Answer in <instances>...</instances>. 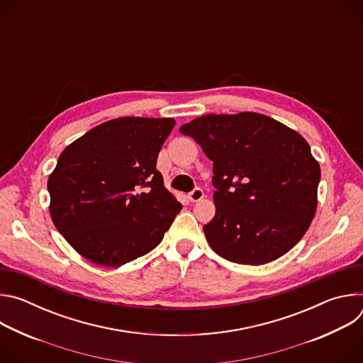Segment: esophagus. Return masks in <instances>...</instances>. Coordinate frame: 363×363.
<instances>
[{
  "mask_svg": "<svg viewBox=\"0 0 363 363\" xmlns=\"http://www.w3.org/2000/svg\"><path fill=\"white\" fill-rule=\"evenodd\" d=\"M188 198H189L192 202H196V201H199V199L203 198V191L196 186V188H194V189L189 192Z\"/></svg>",
  "mask_w": 363,
  "mask_h": 363,
  "instance_id": "34e87169",
  "label": "esophagus"
}]
</instances>
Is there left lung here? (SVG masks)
I'll use <instances>...</instances> for the list:
<instances>
[{"label":"left lung","mask_w":363,"mask_h":363,"mask_svg":"<svg viewBox=\"0 0 363 363\" xmlns=\"http://www.w3.org/2000/svg\"><path fill=\"white\" fill-rule=\"evenodd\" d=\"M213 161L216 216L206 241L238 264H266L304 235L318 206L320 167L308 143L254 112L205 115L179 128Z\"/></svg>","instance_id":"8db88e82"}]
</instances>
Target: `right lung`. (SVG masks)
<instances>
[{"label": "right lung", "instance_id": "add662e5", "mask_svg": "<svg viewBox=\"0 0 363 363\" xmlns=\"http://www.w3.org/2000/svg\"><path fill=\"white\" fill-rule=\"evenodd\" d=\"M174 126L171 118H118L62 152L47 182L50 216L89 262L119 267L162 241L182 208L157 169Z\"/></svg>", "mask_w": 363, "mask_h": 363}]
</instances>
